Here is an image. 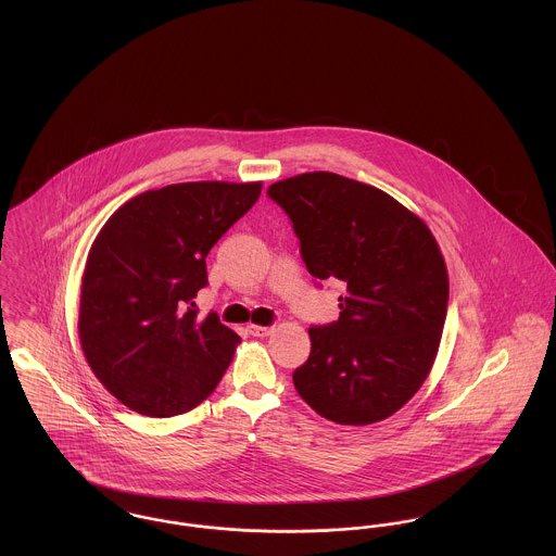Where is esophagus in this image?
<instances>
[{"label": "esophagus", "mask_w": 556, "mask_h": 556, "mask_svg": "<svg viewBox=\"0 0 556 556\" xmlns=\"http://www.w3.org/2000/svg\"><path fill=\"white\" fill-rule=\"evenodd\" d=\"M248 331H250L252 336H256V338H266V336H270V333H273V327H263V325H250V327H248Z\"/></svg>", "instance_id": "1"}]
</instances>
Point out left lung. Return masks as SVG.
<instances>
[{"label":"left lung","instance_id":"obj_1","mask_svg":"<svg viewBox=\"0 0 556 556\" xmlns=\"http://www.w3.org/2000/svg\"><path fill=\"white\" fill-rule=\"evenodd\" d=\"M313 277L340 279V318L311 327L293 386L320 417L370 425L400 410L433 367L448 308L440 245L415 212L377 187L304 173L268 187Z\"/></svg>","mask_w":556,"mask_h":556}]
</instances>
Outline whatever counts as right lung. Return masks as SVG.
Segmentation results:
<instances>
[{
    "label": "right lung",
    "mask_w": 556,
    "mask_h": 556,
    "mask_svg": "<svg viewBox=\"0 0 556 556\" xmlns=\"http://www.w3.org/2000/svg\"><path fill=\"white\" fill-rule=\"evenodd\" d=\"M263 184L195 181L150 189L100 229L80 283L83 354L116 400L146 417H175L211 396L229 367L236 331L193 298L206 256L250 211Z\"/></svg>",
    "instance_id": "add662e5"
}]
</instances>
